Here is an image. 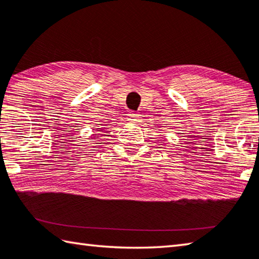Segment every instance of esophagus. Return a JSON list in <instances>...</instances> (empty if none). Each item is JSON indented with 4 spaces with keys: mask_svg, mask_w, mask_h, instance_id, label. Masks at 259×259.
I'll use <instances>...</instances> for the list:
<instances>
[{
    "mask_svg": "<svg viewBox=\"0 0 259 259\" xmlns=\"http://www.w3.org/2000/svg\"><path fill=\"white\" fill-rule=\"evenodd\" d=\"M128 116H129V120H131V121H139L140 115L137 114V113H134V112H130Z\"/></svg>",
    "mask_w": 259,
    "mask_h": 259,
    "instance_id": "obj_1",
    "label": "esophagus"
}]
</instances>
